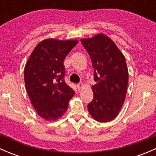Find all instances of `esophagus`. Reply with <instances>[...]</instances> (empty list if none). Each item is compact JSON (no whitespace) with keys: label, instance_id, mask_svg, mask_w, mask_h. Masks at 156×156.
Returning <instances> with one entry per match:
<instances>
[{"label":"esophagus","instance_id":"34e87169","mask_svg":"<svg viewBox=\"0 0 156 156\" xmlns=\"http://www.w3.org/2000/svg\"><path fill=\"white\" fill-rule=\"evenodd\" d=\"M83 86H84V84H83L82 82H80V83H78V84H77V87H78L79 90L81 89V88L83 87Z\"/></svg>","mask_w":156,"mask_h":156}]
</instances>
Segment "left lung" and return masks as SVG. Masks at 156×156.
Wrapping results in <instances>:
<instances>
[{
	"label": "left lung",
	"instance_id": "8db88e82",
	"mask_svg": "<svg viewBox=\"0 0 156 156\" xmlns=\"http://www.w3.org/2000/svg\"><path fill=\"white\" fill-rule=\"evenodd\" d=\"M94 69L93 100L87 105L90 115L100 122L115 119L126 97L128 71L124 55L105 34L82 39Z\"/></svg>",
	"mask_w": 156,
	"mask_h": 156
}]
</instances>
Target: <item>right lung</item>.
<instances>
[{"label":"right lung","mask_w":156,"mask_h":156,"mask_svg":"<svg viewBox=\"0 0 156 156\" xmlns=\"http://www.w3.org/2000/svg\"><path fill=\"white\" fill-rule=\"evenodd\" d=\"M77 41L47 39L36 46L24 71L25 84L33 107L47 121L66 112L75 91L65 81L64 59Z\"/></svg>","instance_id":"1"}]
</instances>
